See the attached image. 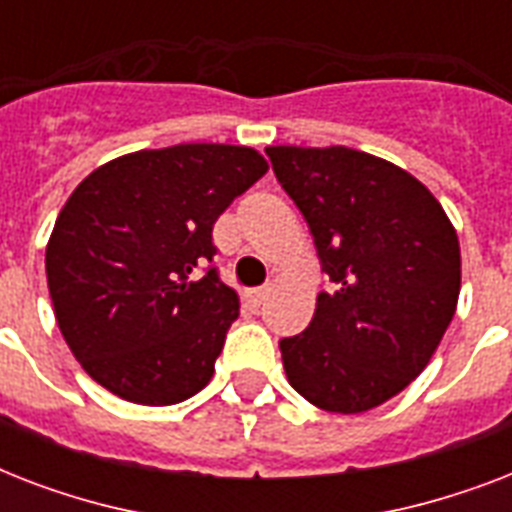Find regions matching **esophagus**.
<instances>
[{
  "instance_id": "esophagus-1",
  "label": "esophagus",
  "mask_w": 512,
  "mask_h": 512,
  "mask_svg": "<svg viewBox=\"0 0 512 512\" xmlns=\"http://www.w3.org/2000/svg\"><path fill=\"white\" fill-rule=\"evenodd\" d=\"M268 292H271V289L268 287H257V289H249L247 292V300L252 305H255V308H260V305L265 303V297H268Z\"/></svg>"
}]
</instances>
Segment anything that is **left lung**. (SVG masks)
I'll use <instances>...</instances> for the list:
<instances>
[{
	"mask_svg": "<svg viewBox=\"0 0 512 512\" xmlns=\"http://www.w3.org/2000/svg\"><path fill=\"white\" fill-rule=\"evenodd\" d=\"M335 284L305 332L279 340L289 385L358 414L428 366L460 297V241L444 207L396 164L345 146L265 148Z\"/></svg>",
	"mask_w": 512,
	"mask_h": 512,
	"instance_id": "1",
	"label": "left lung"
}]
</instances>
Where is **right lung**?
<instances>
[{"label":"right lung","mask_w":512,"mask_h":512,"mask_svg":"<svg viewBox=\"0 0 512 512\" xmlns=\"http://www.w3.org/2000/svg\"><path fill=\"white\" fill-rule=\"evenodd\" d=\"M265 172L252 148L183 143L114 159L76 185L44 268L60 332L92 380L143 406L207 385L239 319L212 265V228Z\"/></svg>","instance_id":"obj_1"}]
</instances>
